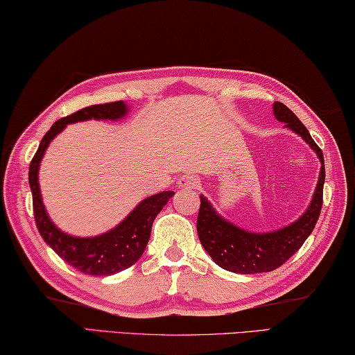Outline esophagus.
<instances>
[{"mask_svg":"<svg viewBox=\"0 0 355 355\" xmlns=\"http://www.w3.org/2000/svg\"><path fill=\"white\" fill-rule=\"evenodd\" d=\"M200 185L198 178H195L193 174H182L181 178L178 179V187L182 190H193Z\"/></svg>","mask_w":355,"mask_h":355,"instance_id":"1","label":"esophagus"}]
</instances>
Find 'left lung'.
<instances>
[{"mask_svg": "<svg viewBox=\"0 0 355 355\" xmlns=\"http://www.w3.org/2000/svg\"><path fill=\"white\" fill-rule=\"evenodd\" d=\"M274 114L278 121L284 123L288 129L297 133L311 149L318 154L321 160V173H319L318 187L313 195L311 205L306 209L304 216L294 223L272 232H250L230 223L222 216H218L205 196L201 198V206L198 212V237L201 245L211 254L223 269L236 274H261V272L275 270L282 264L293 257L297 250L304 245L306 237L311 234L313 228L319 218L322 207V189H324V157L315 139L311 138L306 127L300 123V119L291 110L282 102L274 103Z\"/></svg>", "mask_w": 355, "mask_h": 355, "instance_id": "1", "label": "left lung"}]
</instances>
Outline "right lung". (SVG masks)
<instances>
[{
    "mask_svg": "<svg viewBox=\"0 0 355 355\" xmlns=\"http://www.w3.org/2000/svg\"><path fill=\"white\" fill-rule=\"evenodd\" d=\"M127 113L123 101L91 105L66 116L51 125L40 141L37 153L30 164V187L33 193V209L37 230L42 239L55 250L56 254L75 269L88 275H113L116 272L129 269L141 258L148 245L150 228L157 217L174 191L166 190L143 200L116 228L96 237H73L58 230L49 218L39 189V165L46 146L64 127L78 121L88 119H112L116 121Z\"/></svg>",
    "mask_w": 355,
    "mask_h": 355,
    "instance_id": "add662e5",
    "label": "right lung"
}]
</instances>
